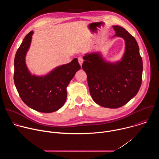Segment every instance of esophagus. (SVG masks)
<instances>
[{"mask_svg":"<svg viewBox=\"0 0 159 159\" xmlns=\"http://www.w3.org/2000/svg\"><path fill=\"white\" fill-rule=\"evenodd\" d=\"M78 61H79L80 65L82 66V65L83 63V61H84V60L81 57H79V58H78Z\"/></svg>","mask_w":159,"mask_h":159,"instance_id":"obj_1","label":"esophagus"}]
</instances>
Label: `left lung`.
I'll return each mask as SVG.
<instances>
[{"mask_svg": "<svg viewBox=\"0 0 159 159\" xmlns=\"http://www.w3.org/2000/svg\"><path fill=\"white\" fill-rule=\"evenodd\" d=\"M116 34L125 40V48L121 59L106 61L100 52L83 57L82 69L85 72L90 94L94 101L104 107H120L133 98L140 88L143 61L138 43L126 30L112 26Z\"/></svg>", "mask_w": 159, "mask_h": 159, "instance_id": "1", "label": "left lung"}]
</instances>
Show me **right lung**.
<instances>
[{
  "label": "right lung",
  "mask_w": 159,
  "mask_h": 159,
  "mask_svg": "<svg viewBox=\"0 0 159 159\" xmlns=\"http://www.w3.org/2000/svg\"><path fill=\"white\" fill-rule=\"evenodd\" d=\"M33 31L22 41L14 58V81L17 92L28 106L38 112L49 113L60 109L65 104L66 87L80 66L77 58L55 67L44 75H33L26 63Z\"/></svg>",
  "instance_id": "1"
}]
</instances>
